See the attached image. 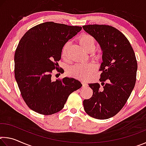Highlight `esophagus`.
Returning <instances> with one entry per match:
<instances>
[{
    "label": "esophagus",
    "mask_w": 146,
    "mask_h": 146,
    "mask_svg": "<svg viewBox=\"0 0 146 146\" xmlns=\"http://www.w3.org/2000/svg\"><path fill=\"white\" fill-rule=\"evenodd\" d=\"M82 84L83 87H86V86H88V84H87V82H86L85 81H83V82H82Z\"/></svg>",
    "instance_id": "esophagus-1"
}]
</instances>
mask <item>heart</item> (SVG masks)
<instances>
[{"label":"heart","mask_w":146,"mask_h":146,"mask_svg":"<svg viewBox=\"0 0 146 146\" xmlns=\"http://www.w3.org/2000/svg\"><path fill=\"white\" fill-rule=\"evenodd\" d=\"M79 43L81 46L88 52H91L94 50L95 46V40L92 36L88 34H84L79 38ZM71 42L68 41L64 44L62 49V56L65 58L68 55L69 48H70ZM95 57L97 59L101 58V54L97 53L95 55ZM96 70V66L93 63H86V64H76L75 65L69 69V75L75 78L80 80H86L90 78L91 74Z\"/></svg>","instance_id":"heart-1"}]
</instances>
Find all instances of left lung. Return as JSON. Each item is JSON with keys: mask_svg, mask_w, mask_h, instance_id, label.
Returning a JSON list of instances; mask_svg holds the SVG:
<instances>
[{"mask_svg": "<svg viewBox=\"0 0 146 146\" xmlns=\"http://www.w3.org/2000/svg\"><path fill=\"white\" fill-rule=\"evenodd\" d=\"M82 28L94 37L102 51V71L98 83L89 84L93 90L90 99L83 101L86 113L97 119H108L122 110L136 82L137 62L124 35L108 25H86Z\"/></svg>", "mask_w": 146, "mask_h": 146, "instance_id": "1", "label": "left lung"}]
</instances>
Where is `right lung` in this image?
I'll use <instances>...</instances> for the list:
<instances>
[{
    "label": "right lung",
    "instance_id": "1",
    "mask_svg": "<svg viewBox=\"0 0 146 146\" xmlns=\"http://www.w3.org/2000/svg\"><path fill=\"white\" fill-rule=\"evenodd\" d=\"M81 29L47 22L29 29L21 39L15 53V76L31 110L45 115L60 111L69 95L82 86L73 78L51 79L53 70H58L64 44Z\"/></svg>",
    "mask_w": 146,
    "mask_h": 146
}]
</instances>
